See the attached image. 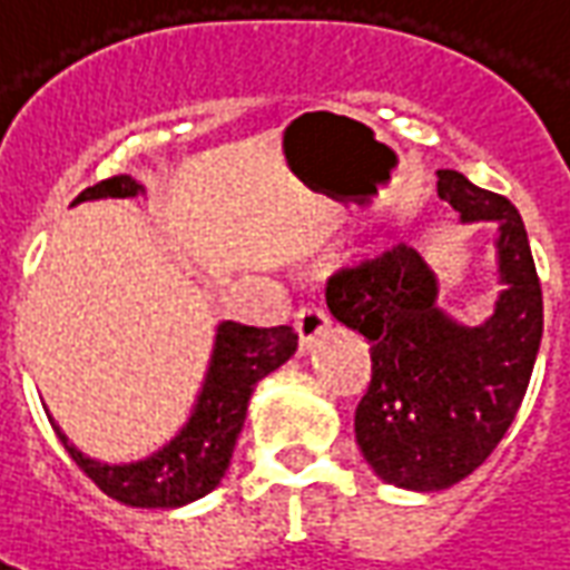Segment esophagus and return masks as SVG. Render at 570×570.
I'll use <instances>...</instances> for the list:
<instances>
[{"label": "esophagus", "mask_w": 570, "mask_h": 570, "mask_svg": "<svg viewBox=\"0 0 570 570\" xmlns=\"http://www.w3.org/2000/svg\"><path fill=\"white\" fill-rule=\"evenodd\" d=\"M293 326L298 333V345L311 347L330 326V314L321 308V305H302L293 317Z\"/></svg>", "instance_id": "obj_1"}]
</instances>
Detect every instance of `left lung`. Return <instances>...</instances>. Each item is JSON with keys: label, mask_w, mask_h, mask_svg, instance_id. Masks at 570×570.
Segmentation results:
<instances>
[{"label": "left lung", "mask_w": 570, "mask_h": 570, "mask_svg": "<svg viewBox=\"0 0 570 570\" xmlns=\"http://www.w3.org/2000/svg\"><path fill=\"white\" fill-rule=\"evenodd\" d=\"M436 191L461 219H494L503 293L470 330L436 308V274L406 244L345 265L326 284L335 321L370 338L372 379L354 430L372 470L400 489L436 491L489 458L531 382L543 293L525 223L510 200L440 170Z\"/></svg>", "instance_id": "left-lung-1"}]
</instances>
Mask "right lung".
Returning a JSON list of instances; mask_svg holds the SVG:
<instances>
[{
    "label": "right lung",
    "instance_id": "add662e5",
    "mask_svg": "<svg viewBox=\"0 0 570 570\" xmlns=\"http://www.w3.org/2000/svg\"><path fill=\"white\" fill-rule=\"evenodd\" d=\"M137 191H142V186L134 176L118 174L88 186L72 204L94 198H130ZM296 345L298 335L293 333V326L262 330L225 321L216 333L210 372L195 415L170 445L137 464H100L69 445L57 424L55 433L81 473L112 501L128 507H183L198 501L219 485L225 466L232 461L253 387L293 357Z\"/></svg>",
    "mask_w": 570,
    "mask_h": 570
}]
</instances>
